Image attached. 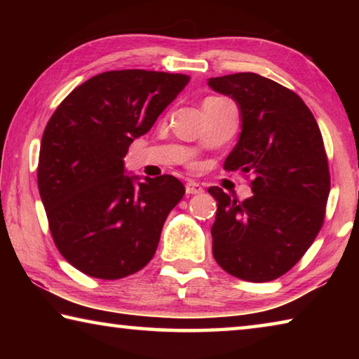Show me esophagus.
Listing matches in <instances>:
<instances>
[{
	"instance_id": "1",
	"label": "esophagus",
	"mask_w": 359,
	"mask_h": 359,
	"mask_svg": "<svg viewBox=\"0 0 359 359\" xmlns=\"http://www.w3.org/2000/svg\"><path fill=\"white\" fill-rule=\"evenodd\" d=\"M185 191H187V194H199L204 190H203L201 184H198V182H194V180H188L185 184Z\"/></svg>"
}]
</instances>
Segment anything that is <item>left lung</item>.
<instances>
[{"mask_svg": "<svg viewBox=\"0 0 359 359\" xmlns=\"http://www.w3.org/2000/svg\"><path fill=\"white\" fill-rule=\"evenodd\" d=\"M209 87L241 107V137L223 168L252 175L253 191L239 201L209 188L214 258L242 280H276L323 226L331 177L321 131L301 96L267 77L238 72L209 79Z\"/></svg>", "mask_w": 359, "mask_h": 359, "instance_id": "obj_1", "label": "left lung"}]
</instances>
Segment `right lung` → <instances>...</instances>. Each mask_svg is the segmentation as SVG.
<instances>
[{
  "instance_id": "right-lung-1",
  "label": "right lung",
  "mask_w": 359,
  "mask_h": 359,
  "mask_svg": "<svg viewBox=\"0 0 359 359\" xmlns=\"http://www.w3.org/2000/svg\"><path fill=\"white\" fill-rule=\"evenodd\" d=\"M188 81L144 69L101 72L72 90L47 121L39 194L58 252L83 274L117 280L154 258L185 187L169 174L135 185L123 156Z\"/></svg>"
}]
</instances>
